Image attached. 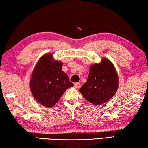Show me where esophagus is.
<instances>
[{"label": "esophagus", "mask_w": 148, "mask_h": 148, "mask_svg": "<svg viewBox=\"0 0 148 148\" xmlns=\"http://www.w3.org/2000/svg\"><path fill=\"white\" fill-rule=\"evenodd\" d=\"M80 86H81V83H75L74 84V87L75 88H79Z\"/></svg>", "instance_id": "obj_1"}]
</instances>
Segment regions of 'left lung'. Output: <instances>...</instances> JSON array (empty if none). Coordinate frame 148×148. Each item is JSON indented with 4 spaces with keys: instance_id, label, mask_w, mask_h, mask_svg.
I'll return each mask as SVG.
<instances>
[{
    "instance_id": "1",
    "label": "left lung",
    "mask_w": 148,
    "mask_h": 148,
    "mask_svg": "<svg viewBox=\"0 0 148 148\" xmlns=\"http://www.w3.org/2000/svg\"><path fill=\"white\" fill-rule=\"evenodd\" d=\"M118 86L119 77L114 65L103 58L100 63L90 65L86 83L79 92L91 103L101 105L115 95Z\"/></svg>"
}]
</instances>
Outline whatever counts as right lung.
Segmentation results:
<instances>
[{"instance_id":"obj_1","label":"right lung","mask_w":148,"mask_h":148,"mask_svg":"<svg viewBox=\"0 0 148 148\" xmlns=\"http://www.w3.org/2000/svg\"><path fill=\"white\" fill-rule=\"evenodd\" d=\"M63 63L54 59L52 54L42 56L36 64L30 80V90L38 103L52 108L64 92L73 84L62 71Z\"/></svg>"}]
</instances>
